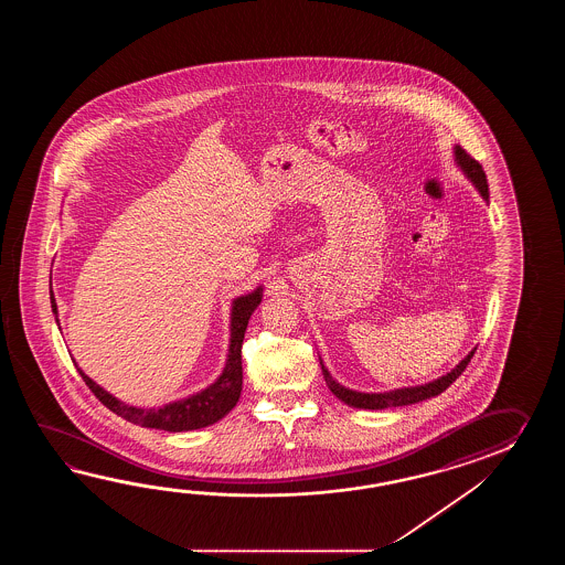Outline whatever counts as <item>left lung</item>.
Returning <instances> with one entry per match:
<instances>
[{
  "mask_svg": "<svg viewBox=\"0 0 565 565\" xmlns=\"http://www.w3.org/2000/svg\"><path fill=\"white\" fill-rule=\"evenodd\" d=\"M452 153H455L457 168L460 169V171L465 173V178L475 185V190L482 195V200L489 202V183H487V175H484V171L480 168L479 161H475V159H472L462 147H458V145L452 147ZM475 349L470 351L465 360L458 363L457 367H452L446 375H440L438 380H433V382H428V384L397 387V390H390V392H358V390L345 387V385L339 384L335 377L331 375V372L324 367L323 360H321V358H319V360H321L324 382H327L329 390H331L343 404H348L351 408L382 409L418 404L422 399H428V397L443 394L446 387L452 384L458 375L467 370L470 358L475 355Z\"/></svg>",
  "mask_w": 565,
  "mask_h": 565,
  "instance_id": "1",
  "label": "left lung"
}]
</instances>
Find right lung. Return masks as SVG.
Masks as SVG:
<instances>
[{
	"label": "right lung",
	"mask_w": 565,
	"mask_h": 565,
	"mask_svg": "<svg viewBox=\"0 0 565 565\" xmlns=\"http://www.w3.org/2000/svg\"><path fill=\"white\" fill-rule=\"evenodd\" d=\"M52 285V282H50ZM263 292L265 288H254L246 295H241L236 299H232L230 305V341L228 355L224 370L214 380V384L207 385L204 390L195 392L192 396L181 397L168 402L159 408H141V406H131L127 402H122L117 396H113L103 385L96 384L95 380H90L74 361L76 370L83 375L85 384L93 390L95 394L110 412H115L120 418L132 422L137 426L143 428H156V430H166V433H188V430H198L212 426L217 420H222L230 409L238 404L242 394V341L248 321L256 311V307L263 302ZM50 305L52 312L56 315V324L61 329L58 321V305L54 299V292L50 290Z\"/></svg>",
	"instance_id": "1"
}]
</instances>
